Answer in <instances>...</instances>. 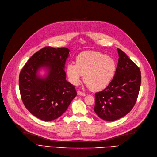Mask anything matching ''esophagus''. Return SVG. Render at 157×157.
Masks as SVG:
<instances>
[{
  "label": "esophagus",
  "mask_w": 157,
  "mask_h": 157,
  "mask_svg": "<svg viewBox=\"0 0 157 157\" xmlns=\"http://www.w3.org/2000/svg\"><path fill=\"white\" fill-rule=\"evenodd\" d=\"M77 94H78V95L82 96H86V94H85V93H82V92H81V91H80V90H78V91H77Z\"/></svg>",
  "instance_id": "esophagus-1"
}]
</instances>
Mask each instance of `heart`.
I'll return each instance as SVG.
<instances>
[{"label":"heart","instance_id":"heart-1","mask_svg":"<svg viewBox=\"0 0 157 157\" xmlns=\"http://www.w3.org/2000/svg\"><path fill=\"white\" fill-rule=\"evenodd\" d=\"M117 70L115 61L98 52L86 51L78 54L76 64L69 63L67 73L70 82L78 86L84 75L87 86L93 91L105 89L113 80Z\"/></svg>","mask_w":157,"mask_h":157}]
</instances>
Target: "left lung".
I'll return each instance as SVG.
<instances>
[{"label":"left lung","mask_w":157,"mask_h":157,"mask_svg":"<svg viewBox=\"0 0 157 157\" xmlns=\"http://www.w3.org/2000/svg\"><path fill=\"white\" fill-rule=\"evenodd\" d=\"M118 62L115 76L103 90L95 94L94 112L101 119L111 122L129 113L136 104L140 89V68L117 48Z\"/></svg>","instance_id":"left-lung-1"}]
</instances>
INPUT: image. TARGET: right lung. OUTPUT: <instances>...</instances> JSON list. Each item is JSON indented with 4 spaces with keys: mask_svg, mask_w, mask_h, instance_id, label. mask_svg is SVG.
Masks as SVG:
<instances>
[{
    "mask_svg": "<svg viewBox=\"0 0 157 157\" xmlns=\"http://www.w3.org/2000/svg\"><path fill=\"white\" fill-rule=\"evenodd\" d=\"M69 52L66 48L45 47L33 55L20 73L23 103L33 115L44 121L62 115L77 94L75 86L66 80L64 70ZM42 67L48 71L44 78L38 74Z\"/></svg>",
    "mask_w": 157,
    "mask_h": 157,
    "instance_id": "right-lung-1",
    "label": "right lung"
}]
</instances>
